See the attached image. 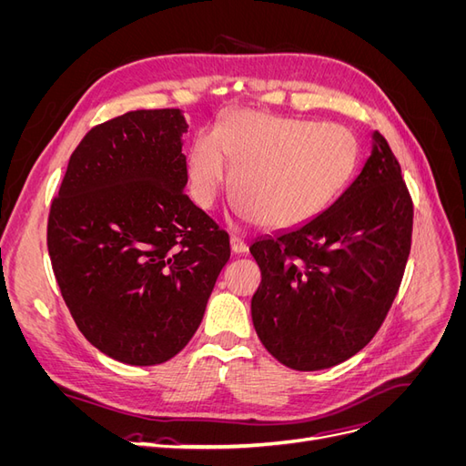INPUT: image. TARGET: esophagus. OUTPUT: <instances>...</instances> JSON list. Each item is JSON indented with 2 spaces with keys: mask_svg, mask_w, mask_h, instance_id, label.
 Listing matches in <instances>:
<instances>
[{
  "mask_svg": "<svg viewBox=\"0 0 466 466\" xmlns=\"http://www.w3.org/2000/svg\"><path fill=\"white\" fill-rule=\"evenodd\" d=\"M231 250L235 252V255H245V252L248 250V245L243 237L233 235L231 237Z\"/></svg>",
  "mask_w": 466,
  "mask_h": 466,
  "instance_id": "esophagus-1",
  "label": "esophagus"
}]
</instances>
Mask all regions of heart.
I'll use <instances>...</instances> for the list:
<instances>
[{"mask_svg":"<svg viewBox=\"0 0 466 466\" xmlns=\"http://www.w3.org/2000/svg\"><path fill=\"white\" fill-rule=\"evenodd\" d=\"M229 160L238 214L289 229L317 218L340 194L356 168L358 144L340 124L237 112L194 139L188 178L196 204L218 206L231 180Z\"/></svg>","mask_w":466,"mask_h":466,"instance_id":"1","label":"heart"}]
</instances>
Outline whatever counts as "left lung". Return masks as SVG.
I'll list each match as a JSON object with an SVG mask.
<instances>
[{"mask_svg": "<svg viewBox=\"0 0 466 466\" xmlns=\"http://www.w3.org/2000/svg\"><path fill=\"white\" fill-rule=\"evenodd\" d=\"M373 139L361 173L329 209L250 245L262 272L252 322L291 370H327L358 354L399 293L414 204L387 139Z\"/></svg>", "mask_w": 466, "mask_h": 466, "instance_id": "left-lung-1", "label": "left lung"}]
</instances>
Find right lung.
I'll list each match as a JSON object with an SVG mask.
<instances>
[{"instance_id": "right-lung-1", "label": "right lung", "mask_w": 466, "mask_h": 466, "mask_svg": "<svg viewBox=\"0 0 466 466\" xmlns=\"http://www.w3.org/2000/svg\"><path fill=\"white\" fill-rule=\"evenodd\" d=\"M178 108L96 124L67 163L48 214V252L77 329L130 365L177 356L198 330L229 235L185 194Z\"/></svg>"}]
</instances>
